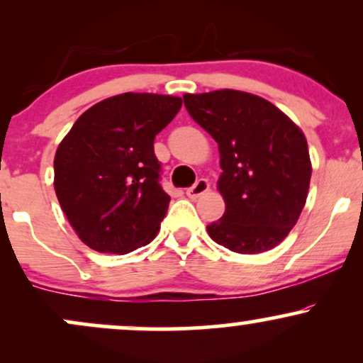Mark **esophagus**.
I'll list each match as a JSON object with an SVG mask.
<instances>
[{
	"instance_id": "esophagus-1",
	"label": "esophagus",
	"mask_w": 363,
	"mask_h": 363,
	"mask_svg": "<svg viewBox=\"0 0 363 363\" xmlns=\"http://www.w3.org/2000/svg\"><path fill=\"white\" fill-rule=\"evenodd\" d=\"M208 189H210V182H208L206 179H198V181H196V184L191 186L189 189H187L186 194L189 196L191 199H196V198H199L201 194H205Z\"/></svg>"
}]
</instances>
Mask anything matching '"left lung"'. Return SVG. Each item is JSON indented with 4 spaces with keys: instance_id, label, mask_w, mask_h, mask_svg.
<instances>
[{
    "instance_id": "8db88e82",
    "label": "left lung",
    "mask_w": 363,
    "mask_h": 363,
    "mask_svg": "<svg viewBox=\"0 0 363 363\" xmlns=\"http://www.w3.org/2000/svg\"><path fill=\"white\" fill-rule=\"evenodd\" d=\"M184 106L218 143L223 170L225 213L208 234L239 254L273 249L297 223L309 193L312 167L301 128L247 91L186 94Z\"/></svg>"
}]
</instances>
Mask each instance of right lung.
<instances>
[{"label":"right lung","instance_id":"1","mask_svg":"<svg viewBox=\"0 0 363 363\" xmlns=\"http://www.w3.org/2000/svg\"><path fill=\"white\" fill-rule=\"evenodd\" d=\"M181 106L172 95H116L83 112L60 143L54 189L90 249L126 254L157 235L170 196L153 141Z\"/></svg>","mask_w":363,"mask_h":363}]
</instances>
